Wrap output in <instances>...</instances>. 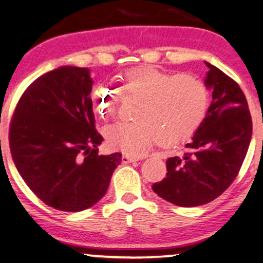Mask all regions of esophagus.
I'll return each mask as SVG.
<instances>
[{"instance_id":"esophagus-1","label":"esophagus","mask_w":263,"mask_h":263,"mask_svg":"<svg viewBox=\"0 0 263 263\" xmlns=\"http://www.w3.org/2000/svg\"><path fill=\"white\" fill-rule=\"evenodd\" d=\"M122 163H125V164H127V163H132V162H136V161H138L137 158H136V157H131V156H122Z\"/></svg>"}]
</instances>
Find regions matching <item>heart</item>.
Returning <instances> with one entry per match:
<instances>
[{
  "instance_id": "1",
  "label": "heart",
  "mask_w": 263,
  "mask_h": 263,
  "mask_svg": "<svg viewBox=\"0 0 263 263\" xmlns=\"http://www.w3.org/2000/svg\"><path fill=\"white\" fill-rule=\"evenodd\" d=\"M120 91L138 99L134 122H116L104 131L111 149L127 156L142 155L153 142L164 146L179 143L194 135L209 110L210 95L201 79L192 74H173L151 65L127 69L117 77ZM101 119L115 114L119 95L99 85L90 96Z\"/></svg>"
}]
</instances>
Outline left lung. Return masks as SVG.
<instances>
[{
	"instance_id": "obj_1",
	"label": "left lung",
	"mask_w": 263,
	"mask_h": 263,
	"mask_svg": "<svg viewBox=\"0 0 263 263\" xmlns=\"http://www.w3.org/2000/svg\"><path fill=\"white\" fill-rule=\"evenodd\" d=\"M205 85L213 92L204 122L185 144L186 152L167 159V177L152 185L157 195L192 208L210 203L236 178L252 136L242 90L219 68L205 62Z\"/></svg>"
}]
</instances>
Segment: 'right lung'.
<instances>
[{
	"label": "right lung",
	"instance_id": "obj_1",
	"mask_svg": "<svg viewBox=\"0 0 263 263\" xmlns=\"http://www.w3.org/2000/svg\"><path fill=\"white\" fill-rule=\"evenodd\" d=\"M90 69L60 66L42 75L18 101L10 148L18 173L45 204L81 211L106 194L121 153L99 156Z\"/></svg>",
	"mask_w": 263,
	"mask_h": 263
}]
</instances>
